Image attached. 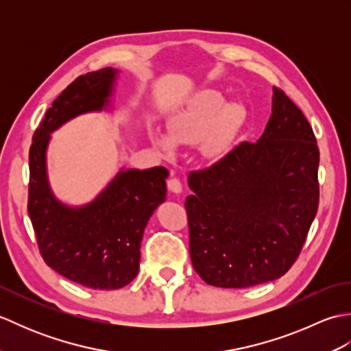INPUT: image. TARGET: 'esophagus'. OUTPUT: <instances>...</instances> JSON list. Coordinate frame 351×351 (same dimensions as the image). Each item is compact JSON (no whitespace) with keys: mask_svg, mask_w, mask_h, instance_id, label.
Segmentation results:
<instances>
[{"mask_svg":"<svg viewBox=\"0 0 351 351\" xmlns=\"http://www.w3.org/2000/svg\"><path fill=\"white\" fill-rule=\"evenodd\" d=\"M167 189L175 193V195H180V193H182V185L180 182V180H176V178H170V180L167 181Z\"/></svg>","mask_w":351,"mask_h":351,"instance_id":"esophagus-1","label":"esophagus"}]
</instances>
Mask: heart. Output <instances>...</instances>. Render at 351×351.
<instances>
[{"mask_svg": "<svg viewBox=\"0 0 351 351\" xmlns=\"http://www.w3.org/2000/svg\"><path fill=\"white\" fill-rule=\"evenodd\" d=\"M243 119L244 110L240 104H228L220 92L204 90L170 117L169 134L154 128L149 136L164 156L175 154L176 143L199 145L204 139V152L215 156L223 152Z\"/></svg>", "mask_w": 351, "mask_h": 351, "instance_id": "heart-1", "label": "heart"}]
</instances>
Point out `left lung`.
<instances>
[{"mask_svg": "<svg viewBox=\"0 0 351 351\" xmlns=\"http://www.w3.org/2000/svg\"><path fill=\"white\" fill-rule=\"evenodd\" d=\"M318 162L306 117L273 87L270 121L256 143L243 141L191 171L190 256L208 285L249 288L289 270L318 210Z\"/></svg>", "mask_w": 351, "mask_h": 351, "instance_id": "8db88e82", "label": "left lung"}]
</instances>
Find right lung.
<instances>
[{
	"mask_svg": "<svg viewBox=\"0 0 351 351\" xmlns=\"http://www.w3.org/2000/svg\"><path fill=\"white\" fill-rule=\"evenodd\" d=\"M117 69L78 77L52 102L29 147L28 214L40 255L66 279L93 289H119L136 278L145 228L166 200V167L122 169L92 202L69 206L47 173L51 132L71 119L110 108Z\"/></svg>",
	"mask_w": 351,
	"mask_h": 351,
	"instance_id": "1",
	"label": "right lung"
}]
</instances>
